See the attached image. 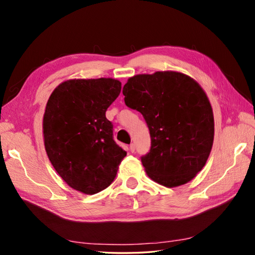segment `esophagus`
Masks as SVG:
<instances>
[{"instance_id":"1","label":"esophagus","mask_w":255,"mask_h":255,"mask_svg":"<svg viewBox=\"0 0 255 255\" xmlns=\"http://www.w3.org/2000/svg\"><path fill=\"white\" fill-rule=\"evenodd\" d=\"M129 150H130V152H134V151H136V144L131 143L130 145H129Z\"/></svg>"}]
</instances>
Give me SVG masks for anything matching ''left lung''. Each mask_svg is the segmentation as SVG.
I'll return each mask as SVG.
<instances>
[{
  "instance_id": "obj_1",
  "label": "left lung",
  "mask_w": 255,
  "mask_h": 255,
  "mask_svg": "<svg viewBox=\"0 0 255 255\" xmlns=\"http://www.w3.org/2000/svg\"><path fill=\"white\" fill-rule=\"evenodd\" d=\"M123 94L149 127L151 149L141 158L147 175L170 188L192 181L207 162L215 134L202 86L181 72L156 71L129 78Z\"/></svg>"
}]
</instances>
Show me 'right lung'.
<instances>
[{
  "mask_svg": "<svg viewBox=\"0 0 255 255\" xmlns=\"http://www.w3.org/2000/svg\"><path fill=\"white\" fill-rule=\"evenodd\" d=\"M122 91L112 78L71 79L59 84L42 119L48 158L70 187L86 195L105 189L127 152L113 139L107 108Z\"/></svg>",
  "mask_w": 255,
  "mask_h": 255,
  "instance_id": "right-lung-1",
  "label": "right lung"
}]
</instances>
